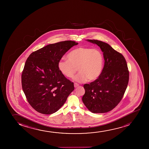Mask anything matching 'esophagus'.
Masks as SVG:
<instances>
[{
	"label": "esophagus",
	"mask_w": 149,
	"mask_h": 149,
	"mask_svg": "<svg viewBox=\"0 0 149 149\" xmlns=\"http://www.w3.org/2000/svg\"><path fill=\"white\" fill-rule=\"evenodd\" d=\"M78 86H79L78 84H77V83H74V87L75 88H77Z\"/></svg>",
	"instance_id": "1"
}]
</instances>
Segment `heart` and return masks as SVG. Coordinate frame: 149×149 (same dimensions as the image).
<instances>
[{
	"label": "heart",
	"instance_id": "obj_1",
	"mask_svg": "<svg viewBox=\"0 0 149 149\" xmlns=\"http://www.w3.org/2000/svg\"><path fill=\"white\" fill-rule=\"evenodd\" d=\"M67 59L58 61L57 67L62 74L68 78L73 77L78 70L79 72L74 78L79 82L94 81L102 73L104 56L99 49L79 47L72 50L67 55Z\"/></svg>",
	"mask_w": 149,
	"mask_h": 149
}]
</instances>
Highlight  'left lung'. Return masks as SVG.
Here are the masks:
<instances>
[{"label": "left lung", "instance_id": "1", "mask_svg": "<svg viewBox=\"0 0 149 149\" xmlns=\"http://www.w3.org/2000/svg\"><path fill=\"white\" fill-rule=\"evenodd\" d=\"M100 47L103 52L104 68L97 79L84 84L82 100L93 113H105L115 108L124 96L129 72L126 59L110 45L97 40H88Z\"/></svg>", "mask_w": 149, "mask_h": 149}]
</instances>
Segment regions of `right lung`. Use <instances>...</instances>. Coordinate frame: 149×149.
I'll return each mask as SVG.
<instances>
[{"label": "right lung", "instance_id": "add662e5", "mask_svg": "<svg viewBox=\"0 0 149 149\" xmlns=\"http://www.w3.org/2000/svg\"><path fill=\"white\" fill-rule=\"evenodd\" d=\"M78 43L62 41L47 45L29 56L21 75L23 91L35 110L52 114L63 105L74 90L73 82L59 71L57 63Z\"/></svg>", "mask_w": 149, "mask_h": 149}]
</instances>
